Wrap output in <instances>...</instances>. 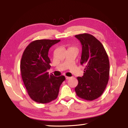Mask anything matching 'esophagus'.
I'll list each match as a JSON object with an SVG mask.
<instances>
[{"mask_svg":"<svg viewBox=\"0 0 128 128\" xmlns=\"http://www.w3.org/2000/svg\"><path fill=\"white\" fill-rule=\"evenodd\" d=\"M66 80H69V79H70V77H67V76H66Z\"/></svg>","mask_w":128,"mask_h":128,"instance_id":"obj_1","label":"esophagus"}]
</instances>
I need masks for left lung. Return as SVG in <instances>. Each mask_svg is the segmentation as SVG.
<instances>
[{"mask_svg": "<svg viewBox=\"0 0 128 128\" xmlns=\"http://www.w3.org/2000/svg\"><path fill=\"white\" fill-rule=\"evenodd\" d=\"M75 37L82 44L80 63L85 66L83 76L77 77L75 92L80 98L93 100L101 96L109 80L108 56L103 44L93 36L84 33Z\"/></svg>", "mask_w": 128, "mask_h": 128, "instance_id": "obj_1", "label": "left lung"}]
</instances>
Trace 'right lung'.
<instances>
[{
	"instance_id": "add662e5",
	"label": "right lung",
	"mask_w": 128,
	"mask_h": 128,
	"mask_svg": "<svg viewBox=\"0 0 128 128\" xmlns=\"http://www.w3.org/2000/svg\"><path fill=\"white\" fill-rule=\"evenodd\" d=\"M60 41L36 40L24 51L20 63L21 77L29 96L37 103H47L57 98L60 86L66 80L64 76L55 77L47 72L51 67L49 49Z\"/></svg>"
}]
</instances>
